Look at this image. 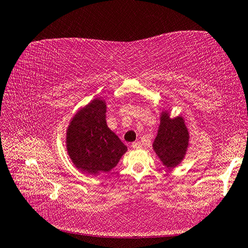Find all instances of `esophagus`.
<instances>
[{
    "label": "esophagus",
    "instance_id": "1",
    "mask_svg": "<svg viewBox=\"0 0 248 248\" xmlns=\"http://www.w3.org/2000/svg\"><path fill=\"white\" fill-rule=\"evenodd\" d=\"M131 146H132L133 150H140V148L142 147V144H141V142L137 141V142H133V143L131 144Z\"/></svg>",
    "mask_w": 248,
    "mask_h": 248
}]
</instances>
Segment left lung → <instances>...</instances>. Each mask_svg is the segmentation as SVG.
<instances>
[{
    "instance_id": "8db88e82",
    "label": "left lung",
    "mask_w": 248,
    "mask_h": 248,
    "mask_svg": "<svg viewBox=\"0 0 248 248\" xmlns=\"http://www.w3.org/2000/svg\"><path fill=\"white\" fill-rule=\"evenodd\" d=\"M190 134L182 116L170 118L169 111L160 114V124L153 148L167 168H174L186 157Z\"/></svg>"
}]
</instances>
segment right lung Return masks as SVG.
Segmentation results:
<instances>
[{"label":"right lung","mask_w":248,"mask_h":248,"mask_svg":"<svg viewBox=\"0 0 248 248\" xmlns=\"http://www.w3.org/2000/svg\"><path fill=\"white\" fill-rule=\"evenodd\" d=\"M66 148L76 168L98 175L115 168L127 146L106 124V103L102 98L80 108L66 132Z\"/></svg>","instance_id":"obj_1"}]
</instances>
